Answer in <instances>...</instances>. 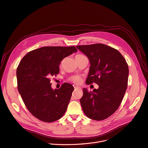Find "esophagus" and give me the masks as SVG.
Listing matches in <instances>:
<instances>
[{"label":"esophagus","instance_id":"esophagus-1","mask_svg":"<svg viewBox=\"0 0 148 148\" xmlns=\"http://www.w3.org/2000/svg\"><path fill=\"white\" fill-rule=\"evenodd\" d=\"M74 89H81V87H79L78 86H74Z\"/></svg>","mask_w":148,"mask_h":148}]
</instances>
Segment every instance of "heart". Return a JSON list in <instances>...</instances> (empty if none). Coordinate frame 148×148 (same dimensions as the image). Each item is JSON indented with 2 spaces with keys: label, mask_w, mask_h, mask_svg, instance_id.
Returning <instances> with one entry per match:
<instances>
[{
  "label": "heart",
  "mask_w": 148,
  "mask_h": 148,
  "mask_svg": "<svg viewBox=\"0 0 148 148\" xmlns=\"http://www.w3.org/2000/svg\"><path fill=\"white\" fill-rule=\"evenodd\" d=\"M82 56H83L82 54H77V55H76L75 57H82ZM70 80L71 82H73V83H74L75 84H79L82 83V77L79 75H73L70 78Z\"/></svg>",
  "instance_id": "b5f03b06"
}]
</instances>
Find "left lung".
I'll return each mask as SVG.
<instances>
[{
    "label": "left lung",
    "instance_id": "obj_1",
    "mask_svg": "<svg viewBox=\"0 0 148 148\" xmlns=\"http://www.w3.org/2000/svg\"><path fill=\"white\" fill-rule=\"evenodd\" d=\"M76 47L88 58L87 85L95 83L98 89L84 88L80 99L83 110L90 119L103 120L112 115L122 101L127 87L129 68L123 56L116 49L102 44Z\"/></svg>",
    "mask_w": 148,
    "mask_h": 148
}]
</instances>
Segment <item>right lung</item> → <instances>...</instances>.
Returning <instances> with one entry per match:
<instances>
[{"label": "right lung", "instance_id": "obj_1", "mask_svg": "<svg viewBox=\"0 0 148 148\" xmlns=\"http://www.w3.org/2000/svg\"><path fill=\"white\" fill-rule=\"evenodd\" d=\"M77 49L73 47H44L29 52L16 70L18 89L29 112L45 122H53L65 113L73 86L64 83L52 90L51 78L60 72L61 61Z\"/></svg>", "mask_w": 148, "mask_h": 148}]
</instances>
